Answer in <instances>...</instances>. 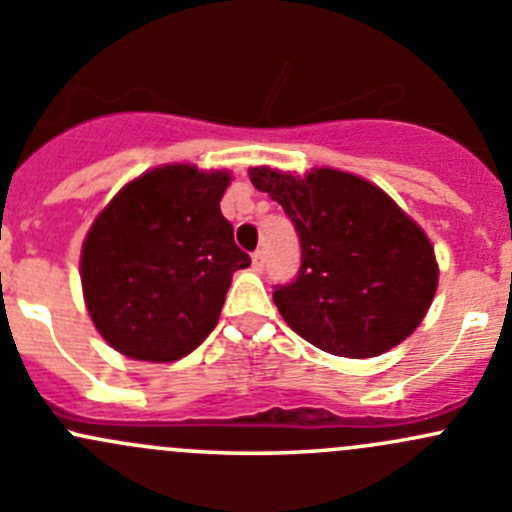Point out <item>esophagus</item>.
Instances as JSON below:
<instances>
[{"label":"esophagus","instance_id":"34e87169","mask_svg":"<svg viewBox=\"0 0 512 512\" xmlns=\"http://www.w3.org/2000/svg\"><path fill=\"white\" fill-rule=\"evenodd\" d=\"M252 270H255V272L265 270V252H262V250L252 252Z\"/></svg>","mask_w":512,"mask_h":512}]
</instances>
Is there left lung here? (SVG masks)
I'll return each instance as SVG.
<instances>
[{
  "label": "left lung",
  "mask_w": 512,
  "mask_h": 512,
  "mask_svg": "<svg viewBox=\"0 0 512 512\" xmlns=\"http://www.w3.org/2000/svg\"><path fill=\"white\" fill-rule=\"evenodd\" d=\"M292 220L302 265L277 285V309L302 339L349 359L379 356L426 317L438 287L431 240L389 195L359 175L250 168Z\"/></svg>",
  "instance_id": "1"
}]
</instances>
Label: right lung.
Returning a JSON list of instances; mask_svg holds the SVG:
<instances>
[{"mask_svg": "<svg viewBox=\"0 0 512 512\" xmlns=\"http://www.w3.org/2000/svg\"><path fill=\"white\" fill-rule=\"evenodd\" d=\"M227 170L163 165L118 190L81 250L91 319L116 352L175 361L215 329L232 272L250 267L220 213Z\"/></svg>", "mask_w": 512, "mask_h": 512, "instance_id": "right-lung-1", "label": "right lung"}]
</instances>
